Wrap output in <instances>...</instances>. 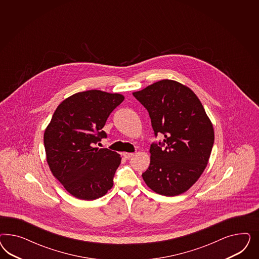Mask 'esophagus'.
Masks as SVG:
<instances>
[{
    "mask_svg": "<svg viewBox=\"0 0 259 259\" xmlns=\"http://www.w3.org/2000/svg\"><path fill=\"white\" fill-rule=\"evenodd\" d=\"M122 155H123L124 158H130V157H132L134 156L133 153H126V152H124Z\"/></svg>",
    "mask_w": 259,
    "mask_h": 259,
    "instance_id": "34e87169",
    "label": "esophagus"
}]
</instances>
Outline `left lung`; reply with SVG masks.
Returning a JSON list of instances; mask_svg holds the SVG:
<instances>
[{
  "instance_id": "obj_1",
  "label": "left lung",
  "mask_w": 259,
  "mask_h": 259,
  "mask_svg": "<svg viewBox=\"0 0 259 259\" xmlns=\"http://www.w3.org/2000/svg\"><path fill=\"white\" fill-rule=\"evenodd\" d=\"M133 96L148 111L155 136H164L162 142L151 144L143 181L162 196L183 194L202 175L213 145V128L203 105L189 87L172 79H161Z\"/></svg>"
}]
</instances>
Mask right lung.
I'll return each instance as SVG.
<instances>
[{
  "instance_id": "obj_1",
  "label": "right lung",
  "mask_w": 259,
  "mask_h": 259,
  "mask_svg": "<svg viewBox=\"0 0 259 259\" xmlns=\"http://www.w3.org/2000/svg\"><path fill=\"white\" fill-rule=\"evenodd\" d=\"M123 100L122 95L101 90L72 95L57 107L45 131L49 168L64 189L78 199L94 200L113 187L120 155L94 146L107 137L102 129Z\"/></svg>"
}]
</instances>
